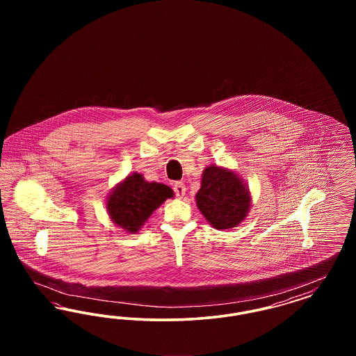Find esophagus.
<instances>
[{
  "instance_id": "esophagus-1",
  "label": "esophagus",
  "mask_w": 356,
  "mask_h": 356,
  "mask_svg": "<svg viewBox=\"0 0 356 356\" xmlns=\"http://www.w3.org/2000/svg\"><path fill=\"white\" fill-rule=\"evenodd\" d=\"M173 191H175L176 196L181 199V197H184V195H186V186H184V183L177 181V183H175V186H173Z\"/></svg>"
}]
</instances>
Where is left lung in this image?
I'll list each match as a JSON object with an SVG mask.
<instances>
[{"label": "left lung", "mask_w": 356, "mask_h": 356, "mask_svg": "<svg viewBox=\"0 0 356 356\" xmlns=\"http://www.w3.org/2000/svg\"><path fill=\"white\" fill-rule=\"evenodd\" d=\"M251 192L235 170L209 165L203 170L196 205L216 229L235 228L251 209Z\"/></svg>", "instance_id": "obj_1"}]
</instances>
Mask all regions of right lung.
<instances>
[{
    "mask_svg": "<svg viewBox=\"0 0 356 356\" xmlns=\"http://www.w3.org/2000/svg\"><path fill=\"white\" fill-rule=\"evenodd\" d=\"M173 197L170 186L147 181L141 173L128 175L112 189L106 199V211L118 227L136 234L167 199Z\"/></svg>",
    "mask_w": 356,
    "mask_h": 356,
    "instance_id": "add662e5",
    "label": "right lung"
}]
</instances>
